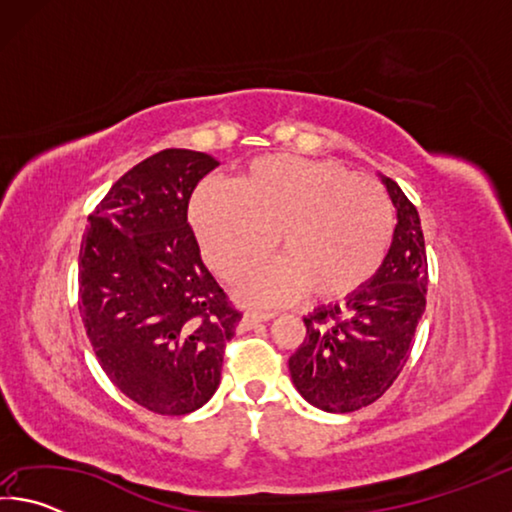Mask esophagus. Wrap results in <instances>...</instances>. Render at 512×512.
Instances as JSON below:
<instances>
[{"label":"esophagus","instance_id":"obj_1","mask_svg":"<svg viewBox=\"0 0 512 512\" xmlns=\"http://www.w3.org/2000/svg\"><path fill=\"white\" fill-rule=\"evenodd\" d=\"M275 314H271V311H246L244 318H241V323H244L246 327H253L257 323H264V320H271Z\"/></svg>","mask_w":512,"mask_h":512}]
</instances>
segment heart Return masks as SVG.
Masks as SVG:
<instances>
[{
    "label": "heart",
    "mask_w": 512,
    "mask_h": 512,
    "mask_svg": "<svg viewBox=\"0 0 512 512\" xmlns=\"http://www.w3.org/2000/svg\"><path fill=\"white\" fill-rule=\"evenodd\" d=\"M207 266L235 280L275 246L282 257L237 284L250 305H280L307 289L341 300L372 280L393 241L386 189L334 160L266 155L237 183L207 178L189 205Z\"/></svg>",
    "instance_id": "obj_1"
}]
</instances>
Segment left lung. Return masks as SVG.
Wrapping results in <instances>:
<instances>
[{
    "label": "left lung",
    "instance_id": "8db88e82",
    "mask_svg": "<svg viewBox=\"0 0 512 512\" xmlns=\"http://www.w3.org/2000/svg\"><path fill=\"white\" fill-rule=\"evenodd\" d=\"M381 183L397 210L384 262L341 307H318L305 318L307 336L289 359L298 393L327 413L359 411L391 388L427 307L420 214L395 180L381 176Z\"/></svg>",
    "mask_w": 512,
    "mask_h": 512
}]
</instances>
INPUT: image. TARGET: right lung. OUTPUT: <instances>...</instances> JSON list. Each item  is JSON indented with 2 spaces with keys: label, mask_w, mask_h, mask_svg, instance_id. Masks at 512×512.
Here are the masks:
<instances>
[{
  "label": "right lung",
  "mask_w": 512,
  "mask_h": 512,
  "mask_svg": "<svg viewBox=\"0 0 512 512\" xmlns=\"http://www.w3.org/2000/svg\"><path fill=\"white\" fill-rule=\"evenodd\" d=\"M212 155L164 149L126 171L90 216L79 255V309L99 366L121 393L185 415L221 381L241 320L201 259L187 221Z\"/></svg>",
  "instance_id": "add662e5"
}]
</instances>
